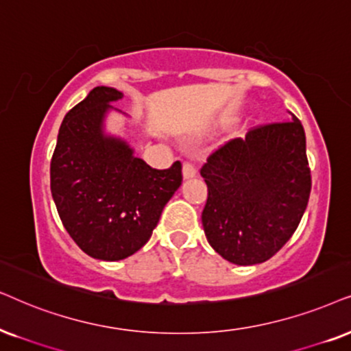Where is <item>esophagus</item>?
I'll use <instances>...</instances> for the list:
<instances>
[{"label": "esophagus", "mask_w": 351, "mask_h": 351, "mask_svg": "<svg viewBox=\"0 0 351 351\" xmlns=\"http://www.w3.org/2000/svg\"><path fill=\"white\" fill-rule=\"evenodd\" d=\"M196 173H197V167H196V163L194 162H184V165H183V176L184 178H193V176H196Z\"/></svg>", "instance_id": "34e87169"}]
</instances>
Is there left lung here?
Returning <instances> with one entry per match:
<instances>
[{
	"label": "left lung",
	"mask_w": 351,
	"mask_h": 351,
	"mask_svg": "<svg viewBox=\"0 0 351 351\" xmlns=\"http://www.w3.org/2000/svg\"><path fill=\"white\" fill-rule=\"evenodd\" d=\"M207 184L202 225L207 241L238 265L261 264L298 228L311 194L303 124H257L232 139L201 168Z\"/></svg>",
	"instance_id": "8db88e82"
}]
</instances>
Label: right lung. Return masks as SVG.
I'll list each match as a JSON object with an SVG mask.
<instances>
[{
    "mask_svg": "<svg viewBox=\"0 0 351 351\" xmlns=\"http://www.w3.org/2000/svg\"><path fill=\"white\" fill-rule=\"evenodd\" d=\"M121 97L117 88L95 87L71 108L50 163L51 196L66 232L86 254L101 261L139 251L183 181L181 162L157 170L123 141L104 136L106 110Z\"/></svg>",
    "mask_w": 351,
    "mask_h": 351,
    "instance_id": "add662e5",
    "label": "right lung"
}]
</instances>
